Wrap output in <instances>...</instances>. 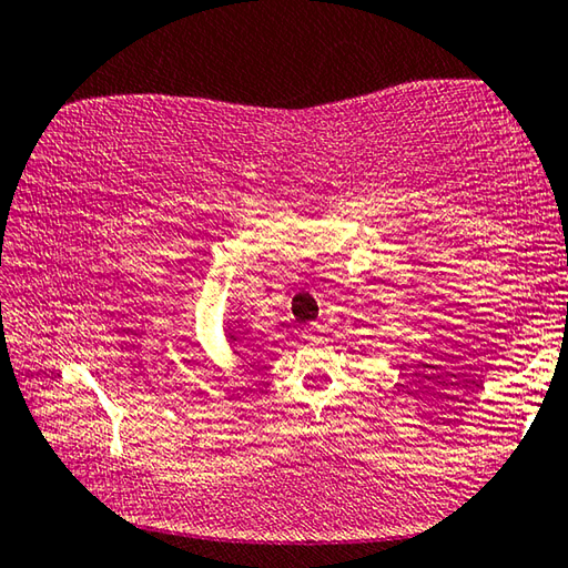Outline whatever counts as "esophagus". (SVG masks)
Segmentation results:
<instances>
[{
  "label": "esophagus",
  "mask_w": 568,
  "mask_h": 568,
  "mask_svg": "<svg viewBox=\"0 0 568 568\" xmlns=\"http://www.w3.org/2000/svg\"><path fill=\"white\" fill-rule=\"evenodd\" d=\"M320 335H323V325H320V323H313L311 327L303 329V337L311 339V343H315V339H320Z\"/></svg>",
  "instance_id": "34e87169"
}]
</instances>
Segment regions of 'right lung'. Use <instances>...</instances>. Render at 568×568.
<instances>
[{
    "label": "right lung",
    "mask_w": 568,
    "mask_h": 568,
    "mask_svg": "<svg viewBox=\"0 0 568 568\" xmlns=\"http://www.w3.org/2000/svg\"><path fill=\"white\" fill-rule=\"evenodd\" d=\"M231 337H233V335H231ZM233 339H235V337H233Z\"/></svg>",
    "instance_id": "1"
}]
</instances>
